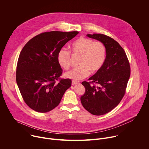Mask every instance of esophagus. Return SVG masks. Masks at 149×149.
<instances>
[{
	"instance_id": "1",
	"label": "esophagus",
	"mask_w": 149,
	"mask_h": 149,
	"mask_svg": "<svg viewBox=\"0 0 149 149\" xmlns=\"http://www.w3.org/2000/svg\"><path fill=\"white\" fill-rule=\"evenodd\" d=\"M78 84H79V82H77V81H72V86H74V85H77Z\"/></svg>"
}]
</instances>
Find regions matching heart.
Returning <instances> with one entry per match:
<instances>
[{"label":"heart","mask_w":149,"mask_h":149,"mask_svg":"<svg viewBox=\"0 0 149 149\" xmlns=\"http://www.w3.org/2000/svg\"><path fill=\"white\" fill-rule=\"evenodd\" d=\"M71 48L74 54L81 55L79 67L65 73L66 78L74 81H79L88 77L90 71L98 72L102 67L106 55L104 45L100 41L80 37L71 44ZM59 65L64 70H68L71 64V53L65 48L60 49L57 54Z\"/></svg>","instance_id":"heart-1"}]
</instances>
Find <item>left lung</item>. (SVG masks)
Masks as SVG:
<instances>
[{"mask_svg": "<svg viewBox=\"0 0 149 149\" xmlns=\"http://www.w3.org/2000/svg\"><path fill=\"white\" fill-rule=\"evenodd\" d=\"M87 36L104 45L106 58L102 68L88 79L91 82H82L86 92L81 101L91 114L101 116L114 109L122 100L130 76V66L124 50L114 39L100 33Z\"/></svg>", "mask_w": 149, "mask_h": 149, "instance_id": "8db88e82", "label": "left lung"}]
</instances>
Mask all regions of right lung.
Instances as JSON below:
<instances>
[{
	"label": "right lung",
	"instance_id": "obj_1",
	"mask_svg": "<svg viewBox=\"0 0 149 149\" xmlns=\"http://www.w3.org/2000/svg\"><path fill=\"white\" fill-rule=\"evenodd\" d=\"M79 32L51 31L39 34L21 51L16 78L25 103L32 110L47 113L58 105L71 86L70 79H60L62 70L57 54Z\"/></svg>",
	"mask_w": 149,
	"mask_h": 149
}]
</instances>
